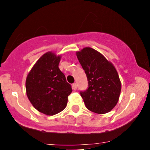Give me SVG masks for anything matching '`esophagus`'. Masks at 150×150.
<instances>
[{
  "label": "esophagus",
  "mask_w": 150,
  "mask_h": 150,
  "mask_svg": "<svg viewBox=\"0 0 150 150\" xmlns=\"http://www.w3.org/2000/svg\"><path fill=\"white\" fill-rule=\"evenodd\" d=\"M72 87H73V90H76V89H77V84L76 83H73V85H72Z\"/></svg>",
  "instance_id": "esophagus-1"
}]
</instances>
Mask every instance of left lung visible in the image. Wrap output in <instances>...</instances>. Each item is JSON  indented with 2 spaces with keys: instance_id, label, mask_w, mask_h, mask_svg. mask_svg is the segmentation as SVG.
<instances>
[{
  "instance_id": "1",
  "label": "left lung",
  "mask_w": 150,
  "mask_h": 150,
  "mask_svg": "<svg viewBox=\"0 0 150 150\" xmlns=\"http://www.w3.org/2000/svg\"><path fill=\"white\" fill-rule=\"evenodd\" d=\"M76 55L88 80V89L80 92L86 107L99 114L110 112L118 103L121 90L116 68L92 48H83Z\"/></svg>"
}]
</instances>
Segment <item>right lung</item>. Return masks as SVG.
Returning <instances> with one entry per match:
<instances>
[{
	"instance_id": "1",
	"label": "right lung",
	"mask_w": 150,
	"mask_h": 150,
	"mask_svg": "<svg viewBox=\"0 0 150 150\" xmlns=\"http://www.w3.org/2000/svg\"><path fill=\"white\" fill-rule=\"evenodd\" d=\"M61 56L52 51L36 62L26 79V92L37 111L47 115L58 113L66 107L73 89L58 68Z\"/></svg>"
}]
</instances>
